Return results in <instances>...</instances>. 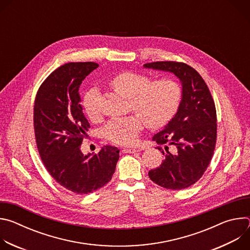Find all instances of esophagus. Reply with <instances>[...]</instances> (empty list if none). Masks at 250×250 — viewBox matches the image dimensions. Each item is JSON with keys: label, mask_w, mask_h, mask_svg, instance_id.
<instances>
[{"label": "esophagus", "mask_w": 250, "mask_h": 250, "mask_svg": "<svg viewBox=\"0 0 250 250\" xmlns=\"http://www.w3.org/2000/svg\"><path fill=\"white\" fill-rule=\"evenodd\" d=\"M140 151L139 148H135V147H125L123 149V152L125 153H134V152H138Z\"/></svg>", "instance_id": "obj_1"}]
</instances>
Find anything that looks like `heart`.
<instances>
[{"label":"heart","mask_w":250,"mask_h":250,"mask_svg":"<svg viewBox=\"0 0 250 250\" xmlns=\"http://www.w3.org/2000/svg\"><path fill=\"white\" fill-rule=\"evenodd\" d=\"M111 86L123 97L130 99L131 109L138 115L111 120L105 125L104 134L113 144L129 146L136 142L144 121L150 128L166 125L176 114L182 98V88L169 78L150 82L145 74L122 72L110 82ZM84 111L91 121L100 118L98 91L91 89L83 100Z\"/></svg>","instance_id":"1"}]
</instances>
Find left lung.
I'll return each mask as SVG.
<instances>
[{"instance_id": "obj_1", "label": "left lung", "mask_w": 250, "mask_h": 250, "mask_svg": "<svg viewBox=\"0 0 250 250\" xmlns=\"http://www.w3.org/2000/svg\"><path fill=\"white\" fill-rule=\"evenodd\" d=\"M144 66L173 73L182 84V99L177 113L152 137L158 145H165L167 153L162 150L164 160L159 167L151 169L148 176L166 189L188 188L203 176L215 150V102L206 82L193 67L175 61H157ZM169 146H172V152L167 151Z\"/></svg>"}]
</instances>
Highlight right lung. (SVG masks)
I'll return each instance as SVG.
<instances>
[{
  "instance_id": "right-lung-1",
  "label": "right lung",
  "mask_w": 250,
  "mask_h": 250,
  "mask_svg": "<svg viewBox=\"0 0 250 250\" xmlns=\"http://www.w3.org/2000/svg\"><path fill=\"white\" fill-rule=\"evenodd\" d=\"M94 62H70L56 70L40 87L34 101L33 125L41 158L53 179L75 194H89L112 179L120 150L105 146L84 155L81 145L90 124L79 88L98 68Z\"/></svg>"
}]
</instances>
